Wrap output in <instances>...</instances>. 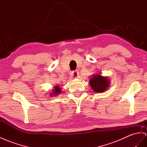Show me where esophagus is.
<instances>
[{
    "mask_svg": "<svg viewBox=\"0 0 147 147\" xmlns=\"http://www.w3.org/2000/svg\"><path fill=\"white\" fill-rule=\"evenodd\" d=\"M71 74L72 75V76H73V78H76L78 76L79 73H78V71L77 70H75V71H71Z\"/></svg>",
    "mask_w": 147,
    "mask_h": 147,
    "instance_id": "esophagus-1",
    "label": "esophagus"
}]
</instances>
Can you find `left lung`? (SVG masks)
<instances>
[{"label": "left lung", "instance_id": "8db88e82", "mask_svg": "<svg viewBox=\"0 0 147 147\" xmlns=\"http://www.w3.org/2000/svg\"><path fill=\"white\" fill-rule=\"evenodd\" d=\"M89 84L94 92H102L109 87L110 81L107 77H104L102 75L97 74L93 75L90 79Z\"/></svg>", "mask_w": 147, "mask_h": 147}]
</instances>
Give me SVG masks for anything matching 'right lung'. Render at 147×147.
I'll use <instances>...</instances> for the list:
<instances>
[{"mask_svg":"<svg viewBox=\"0 0 147 147\" xmlns=\"http://www.w3.org/2000/svg\"><path fill=\"white\" fill-rule=\"evenodd\" d=\"M53 93L51 94V95H54V96H56V95H58L59 94V93L61 92V89H60V88L58 86H56L55 87V89H53Z\"/></svg>","mask_w":147,"mask_h":147,"instance_id":"add662e5","label":"right lung"}]
</instances>
